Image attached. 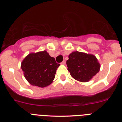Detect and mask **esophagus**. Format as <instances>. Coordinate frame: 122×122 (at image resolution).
<instances>
[{
	"label": "esophagus",
	"instance_id": "1",
	"mask_svg": "<svg viewBox=\"0 0 122 122\" xmlns=\"http://www.w3.org/2000/svg\"><path fill=\"white\" fill-rule=\"evenodd\" d=\"M65 63H66V61H65V60H63V61H62V63H61V64L65 65Z\"/></svg>",
	"mask_w": 122,
	"mask_h": 122
}]
</instances>
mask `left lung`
<instances>
[{
    "label": "left lung",
    "mask_w": 122,
    "mask_h": 122,
    "mask_svg": "<svg viewBox=\"0 0 122 122\" xmlns=\"http://www.w3.org/2000/svg\"><path fill=\"white\" fill-rule=\"evenodd\" d=\"M66 61L68 70L74 79L87 82L100 71V65L95 56L80 52H73Z\"/></svg>",
    "instance_id": "1"
}]
</instances>
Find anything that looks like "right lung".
<instances>
[{
  "instance_id": "right-lung-1",
  "label": "right lung",
  "mask_w": 122,
  "mask_h": 122,
  "mask_svg": "<svg viewBox=\"0 0 122 122\" xmlns=\"http://www.w3.org/2000/svg\"><path fill=\"white\" fill-rule=\"evenodd\" d=\"M59 65L54 58L44 51L28 55L22 62L21 68L30 84L45 87L53 81Z\"/></svg>"
}]
</instances>
